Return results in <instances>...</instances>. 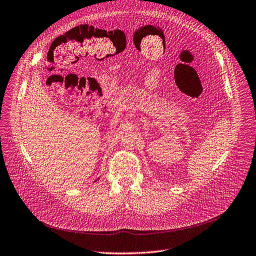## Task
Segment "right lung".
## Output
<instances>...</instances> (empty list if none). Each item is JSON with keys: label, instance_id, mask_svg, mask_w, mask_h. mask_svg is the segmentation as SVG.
<instances>
[{"label": "right lung", "instance_id": "1", "mask_svg": "<svg viewBox=\"0 0 256 256\" xmlns=\"http://www.w3.org/2000/svg\"><path fill=\"white\" fill-rule=\"evenodd\" d=\"M95 182H97V180H95Z\"/></svg>", "mask_w": 256, "mask_h": 256}]
</instances>
